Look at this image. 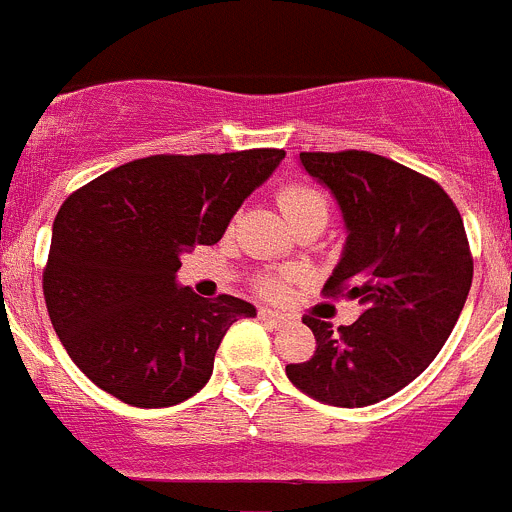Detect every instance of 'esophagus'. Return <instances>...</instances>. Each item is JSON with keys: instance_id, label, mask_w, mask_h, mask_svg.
Returning a JSON list of instances; mask_svg holds the SVG:
<instances>
[{"instance_id": "1", "label": "esophagus", "mask_w": 512, "mask_h": 512, "mask_svg": "<svg viewBox=\"0 0 512 512\" xmlns=\"http://www.w3.org/2000/svg\"><path fill=\"white\" fill-rule=\"evenodd\" d=\"M259 318L264 320V323H271V325H279L284 323V315L279 310H271V307H261L259 310Z\"/></svg>"}]
</instances>
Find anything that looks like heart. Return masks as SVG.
<instances>
[{"label":"heart","mask_w":512,"mask_h":512,"mask_svg":"<svg viewBox=\"0 0 512 512\" xmlns=\"http://www.w3.org/2000/svg\"><path fill=\"white\" fill-rule=\"evenodd\" d=\"M279 207H282L284 217H287L292 228L302 223H312V220L325 223L330 212L328 197L318 187H312L307 182H292L279 189ZM261 289H264L266 295H282L284 279H266V282H261Z\"/></svg>","instance_id":"obj_1"}]
</instances>
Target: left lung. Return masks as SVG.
<instances>
[{
	"label": "left lung",
	"mask_w": 512,
	"mask_h": 512,
	"mask_svg": "<svg viewBox=\"0 0 512 512\" xmlns=\"http://www.w3.org/2000/svg\"><path fill=\"white\" fill-rule=\"evenodd\" d=\"M300 164L346 225L325 295L359 300L361 315L338 330L307 315L318 348L287 377L323 405L366 408L420 377L451 336L472 287L467 233L449 194L390 158L300 153Z\"/></svg>",
	"instance_id": "8db88e82"
}]
</instances>
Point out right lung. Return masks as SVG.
I'll use <instances>...</instances> for the list:
<instances>
[{"label": "right lung", "mask_w": 512, "mask_h": 512, "mask_svg": "<svg viewBox=\"0 0 512 512\" xmlns=\"http://www.w3.org/2000/svg\"><path fill=\"white\" fill-rule=\"evenodd\" d=\"M284 151L148 156L63 202L43 274L48 315L74 364L135 408H171L212 377L217 346L256 307L176 282L182 253L212 246Z\"/></svg>", "instance_id": "add662e5"}]
</instances>
